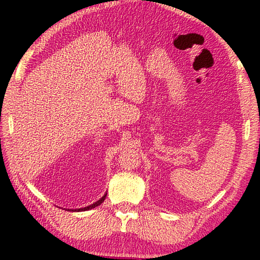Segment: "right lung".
Masks as SVG:
<instances>
[{
  "mask_svg": "<svg viewBox=\"0 0 260 260\" xmlns=\"http://www.w3.org/2000/svg\"><path fill=\"white\" fill-rule=\"evenodd\" d=\"M106 197H107V194H105L103 196L100 200L99 201H96V202H94L93 205H91V206H87V207H84V208H79V209H75V210H73V211H85V210H89V209H92V208H95V207H98V206H100L103 201H105V199H106ZM69 210V209H68Z\"/></svg>",
  "mask_w": 260,
  "mask_h": 260,
  "instance_id": "add662e5",
  "label": "right lung"
}]
</instances>
